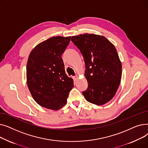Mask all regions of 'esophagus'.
<instances>
[{
	"label": "esophagus",
	"mask_w": 148,
	"mask_h": 148,
	"mask_svg": "<svg viewBox=\"0 0 148 148\" xmlns=\"http://www.w3.org/2000/svg\"><path fill=\"white\" fill-rule=\"evenodd\" d=\"M73 79H74V80L75 81H77V80H78V79H79V77H78V75H75V76L73 77Z\"/></svg>",
	"instance_id": "34e87169"
}]
</instances>
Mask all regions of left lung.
I'll use <instances>...</instances> for the list:
<instances>
[{
  "label": "left lung",
  "instance_id": "left-lung-1",
  "mask_svg": "<svg viewBox=\"0 0 148 148\" xmlns=\"http://www.w3.org/2000/svg\"><path fill=\"white\" fill-rule=\"evenodd\" d=\"M71 41L84 60L88 87L82 93L88 102L103 105L114 96L121 83L122 64L114 45L103 36L84 34Z\"/></svg>",
  "mask_w": 148,
  "mask_h": 148
}]
</instances>
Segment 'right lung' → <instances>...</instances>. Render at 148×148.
Listing matches in <instances>:
<instances>
[{"instance_id":"right-lung-1","label":"right lung","mask_w":148,"mask_h":148,"mask_svg":"<svg viewBox=\"0 0 148 148\" xmlns=\"http://www.w3.org/2000/svg\"><path fill=\"white\" fill-rule=\"evenodd\" d=\"M71 36H53L39 44L30 52L26 67L29 90L41 106L57 110L67 101L73 80L67 76L62 55Z\"/></svg>"}]
</instances>
